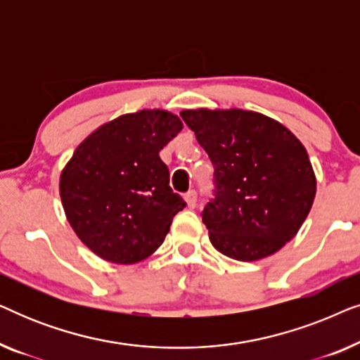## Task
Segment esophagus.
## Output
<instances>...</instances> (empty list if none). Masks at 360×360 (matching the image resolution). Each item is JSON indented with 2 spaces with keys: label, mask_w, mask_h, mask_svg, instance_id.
Masks as SVG:
<instances>
[{
  "label": "esophagus",
  "mask_w": 360,
  "mask_h": 360,
  "mask_svg": "<svg viewBox=\"0 0 360 360\" xmlns=\"http://www.w3.org/2000/svg\"><path fill=\"white\" fill-rule=\"evenodd\" d=\"M196 198H198V196H196V191L195 190H190L188 193L185 195L186 206H188V208H195V206H196Z\"/></svg>",
  "instance_id": "1"
}]
</instances>
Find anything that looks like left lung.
<instances>
[{"instance_id":"obj_1","label":"left lung","mask_w":360,"mask_h":360,"mask_svg":"<svg viewBox=\"0 0 360 360\" xmlns=\"http://www.w3.org/2000/svg\"><path fill=\"white\" fill-rule=\"evenodd\" d=\"M214 167L203 223L221 254L252 262L297 236L316 195L308 152L283 124L255 111L184 110Z\"/></svg>"}]
</instances>
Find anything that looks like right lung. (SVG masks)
I'll use <instances>...</instances> for the list:
<instances>
[{
	"label": "right lung",
	"mask_w": 360,
	"mask_h": 360,
	"mask_svg": "<svg viewBox=\"0 0 360 360\" xmlns=\"http://www.w3.org/2000/svg\"><path fill=\"white\" fill-rule=\"evenodd\" d=\"M165 110L122 115L93 131L60 174V198L78 239L112 264H136L164 243L185 208L159 152L181 131Z\"/></svg>",
	"instance_id": "add662e5"
}]
</instances>
